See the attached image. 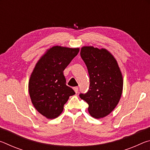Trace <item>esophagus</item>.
Masks as SVG:
<instances>
[{
  "label": "esophagus",
  "mask_w": 150,
  "mask_h": 150,
  "mask_svg": "<svg viewBox=\"0 0 150 150\" xmlns=\"http://www.w3.org/2000/svg\"><path fill=\"white\" fill-rule=\"evenodd\" d=\"M73 89H74V91H75V92L76 93H78V91H79V88H78L77 87H73Z\"/></svg>",
  "instance_id": "1"
}]
</instances>
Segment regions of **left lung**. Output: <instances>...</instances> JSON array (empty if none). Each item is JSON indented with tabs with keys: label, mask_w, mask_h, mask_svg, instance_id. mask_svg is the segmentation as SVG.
I'll list each match as a JSON object with an SVG mask.
<instances>
[{
	"label": "left lung",
	"mask_w": 150,
	"mask_h": 150,
	"mask_svg": "<svg viewBox=\"0 0 150 150\" xmlns=\"http://www.w3.org/2000/svg\"><path fill=\"white\" fill-rule=\"evenodd\" d=\"M81 56L87 67L90 86L87 92L80 93L79 96L87 103L93 117L103 118L120 100L123 88L120 68L115 58L105 49L83 47Z\"/></svg>",
	"instance_id": "left-lung-1"
}]
</instances>
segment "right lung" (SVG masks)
Instances as JSON below:
<instances>
[{"instance_id": "obj_1", "label": "right lung", "mask_w": 150, "mask_h": 150, "mask_svg": "<svg viewBox=\"0 0 150 150\" xmlns=\"http://www.w3.org/2000/svg\"><path fill=\"white\" fill-rule=\"evenodd\" d=\"M79 52V48L54 46L35 65L29 81V93L35 108L47 118H57L70 96L63 71Z\"/></svg>"}]
</instances>
